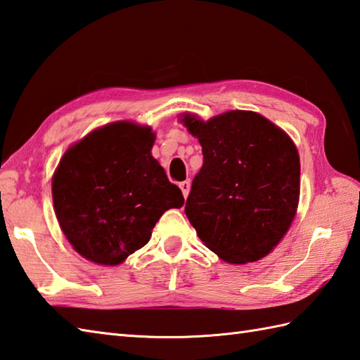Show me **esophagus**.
Wrapping results in <instances>:
<instances>
[{
    "label": "esophagus",
    "instance_id": "esophagus-1",
    "mask_svg": "<svg viewBox=\"0 0 360 360\" xmlns=\"http://www.w3.org/2000/svg\"><path fill=\"white\" fill-rule=\"evenodd\" d=\"M179 186H180V189H181V193H183V197H188V194H189V189H191V183L188 181V180H185V181H180L179 183Z\"/></svg>",
    "mask_w": 360,
    "mask_h": 360
}]
</instances>
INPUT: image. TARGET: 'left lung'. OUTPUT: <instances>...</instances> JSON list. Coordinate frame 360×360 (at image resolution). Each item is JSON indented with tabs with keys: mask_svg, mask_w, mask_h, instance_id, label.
<instances>
[{
	"mask_svg": "<svg viewBox=\"0 0 360 360\" xmlns=\"http://www.w3.org/2000/svg\"><path fill=\"white\" fill-rule=\"evenodd\" d=\"M203 165L185 212L202 242L230 264L269 255L288 233L300 199V157L284 130L259 113L231 110L202 121L183 115Z\"/></svg>",
	"mask_w": 360,
	"mask_h": 360,
	"instance_id": "1",
	"label": "left lung"
}]
</instances>
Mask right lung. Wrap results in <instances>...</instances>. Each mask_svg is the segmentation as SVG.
I'll use <instances>...</instances> for the list:
<instances>
[{"instance_id": "right-lung-1", "label": "right lung", "mask_w": 360, "mask_h": 360, "mask_svg": "<svg viewBox=\"0 0 360 360\" xmlns=\"http://www.w3.org/2000/svg\"><path fill=\"white\" fill-rule=\"evenodd\" d=\"M155 134L129 121L107 124L65 152L53 177L58 225L88 261L118 266L148 244L152 229L185 203L152 157Z\"/></svg>"}]
</instances>
